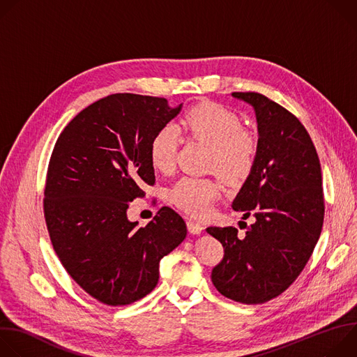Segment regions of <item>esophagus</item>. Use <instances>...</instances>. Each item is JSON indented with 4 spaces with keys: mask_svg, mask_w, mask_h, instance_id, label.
<instances>
[{
    "mask_svg": "<svg viewBox=\"0 0 357 357\" xmlns=\"http://www.w3.org/2000/svg\"><path fill=\"white\" fill-rule=\"evenodd\" d=\"M186 226H188L189 233H192V234H200V233L203 231V229H205L199 222L192 220V219H188V220H186Z\"/></svg>",
    "mask_w": 357,
    "mask_h": 357,
    "instance_id": "34e87169",
    "label": "esophagus"
}]
</instances>
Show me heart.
I'll use <instances>...</instances> for the list:
<instances>
[{
	"instance_id": "b5f03b06",
	"label": "heart",
	"mask_w": 357,
	"mask_h": 357,
	"mask_svg": "<svg viewBox=\"0 0 357 357\" xmlns=\"http://www.w3.org/2000/svg\"><path fill=\"white\" fill-rule=\"evenodd\" d=\"M182 130L209 146L208 169L215 171L226 183L234 185L247 178L257 155V142L241 130V121L231 110L202 103L192 107L181 121ZM178 137L171 127L161 128L151 141L149 158L157 171L169 174L175 168ZM222 188L212 178H181L169 192L171 200L182 211L205 218L220 197Z\"/></svg>"
}]
</instances>
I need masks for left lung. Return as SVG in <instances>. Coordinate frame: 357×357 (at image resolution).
Here are the masks:
<instances>
[{"mask_svg":"<svg viewBox=\"0 0 357 357\" xmlns=\"http://www.w3.org/2000/svg\"><path fill=\"white\" fill-rule=\"evenodd\" d=\"M256 112L259 142L252 169L231 208L256 218L245 236L236 227H208L223 248L212 271L216 289L236 302L264 303L301 274L322 231L325 202L321 162L301 121L268 97L234 91Z\"/></svg>","mask_w":357,"mask_h":357,"instance_id":"1","label":"left lung"}]
</instances>
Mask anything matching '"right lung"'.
<instances>
[{
	"instance_id": "add662e5",
	"label": "right lung",
	"mask_w": 357,
	"mask_h": 357,
	"mask_svg": "<svg viewBox=\"0 0 357 357\" xmlns=\"http://www.w3.org/2000/svg\"><path fill=\"white\" fill-rule=\"evenodd\" d=\"M164 97L116 93L82 110L50 157L43 213L69 275L110 307L132 303L158 284L160 261L186 237V223L164 206L145 227L130 222V202L154 185L152 138L179 114Z\"/></svg>"
}]
</instances>
